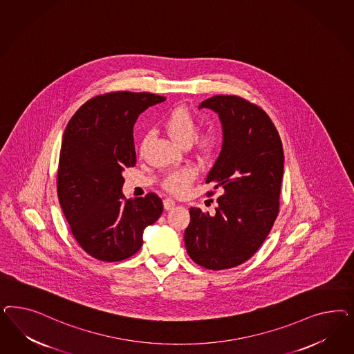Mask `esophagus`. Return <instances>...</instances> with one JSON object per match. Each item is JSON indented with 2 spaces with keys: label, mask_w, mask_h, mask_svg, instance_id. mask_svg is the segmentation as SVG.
Wrapping results in <instances>:
<instances>
[{
  "label": "esophagus",
  "mask_w": 354,
  "mask_h": 354,
  "mask_svg": "<svg viewBox=\"0 0 354 354\" xmlns=\"http://www.w3.org/2000/svg\"><path fill=\"white\" fill-rule=\"evenodd\" d=\"M175 205H176V203H175L172 198H165V200H163V206H165L166 210H170Z\"/></svg>",
  "instance_id": "obj_1"
}]
</instances>
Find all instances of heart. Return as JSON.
I'll return each instance as SVG.
<instances>
[{
	"mask_svg": "<svg viewBox=\"0 0 354 354\" xmlns=\"http://www.w3.org/2000/svg\"><path fill=\"white\" fill-rule=\"evenodd\" d=\"M162 126L172 140L182 145L191 144L194 150H197L200 154L207 156L218 145V135L214 131H205L201 133H196L197 120L187 107L176 106L171 109L163 119ZM148 139L149 136H145L142 139L140 149L144 150ZM196 176L197 169L192 166H187L169 174L163 182V187L175 194H183L189 188Z\"/></svg>",
	"mask_w": 354,
	"mask_h": 354,
	"instance_id": "1",
	"label": "heart"
}]
</instances>
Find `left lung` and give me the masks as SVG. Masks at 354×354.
Masks as SVG:
<instances>
[{
  "mask_svg": "<svg viewBox=\"0 0 354 354\" xmlns=\"http://www.w3.org/2000/svg\"><path fill=\"white\" fill-rule=\"evenodd\" d=\"M198 107L215 111L223 127L221 154L206 178L223 194L215 214L189 209L184 243L203 268H236L257 252L278 216L283 145L268 114L245 98L218 95Z\"/></svg>",
  "mask_w": 354,
  "mask_h": 354,
  "instance_id": "8db88e82",
  "label": "left lung"
}]
</instances>
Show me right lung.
<instances>
[{
	"mask_svg": "<svg viewBox=\"0 0 354 354\" xmlns=\"http://www.w3.org/2000/svg\"><path fill=\"white\" fill-rule=\"evenodd\" d=\"M165 101L154 93L110 92L88 100L64 129L57 193L79 245L92 257L118 262L142 245V232L163 212L156 193L126 200L124 167L136 165L133 124L148 107Z\"/></svg>",
	"mask_w": 354,
	"mask_h": 354,
	"instance_id": "obj_1",
	"label": "right lung"
}]
</instances>
